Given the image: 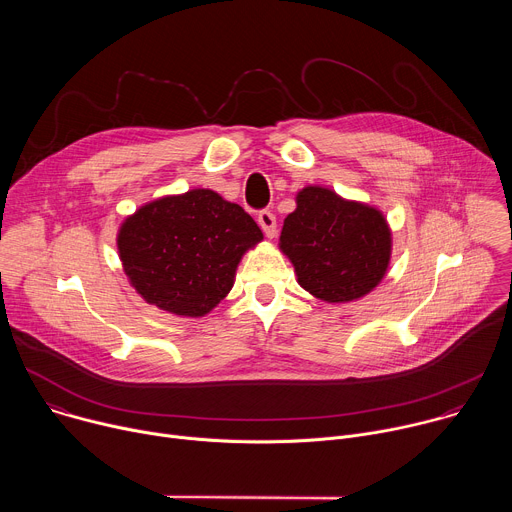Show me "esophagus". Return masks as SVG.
<instances>
[{
  "instance_id": "esophagus-1",
  "label": "esophagus",
  "mask_w": 512,
  "mask_h": 512,
  "mask_svg": "<svg viewBox=\"0 0 512 512\" xmlns=\"http://www.w3.org/2000/svg\"><path fill=\"white\" fill-rule=\"evenodd\" d=\"M257 223L259 227L263 229V233L273 239L275 233H277V221H275V214L271 210H261L259 216H257Z\"/></svg>"
}]
</instances>
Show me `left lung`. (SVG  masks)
Returning <instances> with one entry per match:
<instances>
[{
    "mask_svg": "<svg viewBox=\"0 0 512 512\" xmlns=\"http://www.w3.org/2000/svg\"><path fill=\"white\" fill-rule=\"evenodd\" d=\"M279 249L314 298L346 304L383 281L393 237L379 208L324 186H306L296 196V210L285 216Z\"/></svg>",
    "mask_w": 512,
    "mask_h": 512,
    "instance_id": "1",
    "label": "left lung"
}]
</instances>
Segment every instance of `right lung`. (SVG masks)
I'll use <instances>...</instances> for the list:
<instances>
[{"instance_id": "1", "label": "right lung", "mask_w": 512, "mask_h": 512, "mask_svg": "<svg viewBox=\"0 0 512 512\" xmlns=\"http://www.w3.org/2000/svg\"><path fill=\"white\" fill-rule=\"evenodd\" d=\"M261 241L253 218L208 188L143 204L117 233L119 259L137 294L184 318L206 316L221 304L243 255Z\"/></svg>"}]
</instances>
